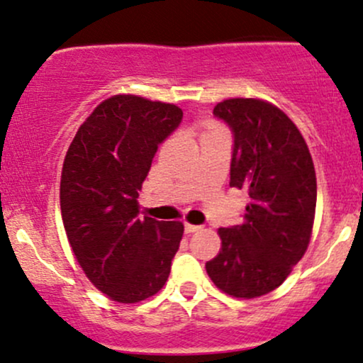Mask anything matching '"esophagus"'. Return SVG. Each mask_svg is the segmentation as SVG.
<instances>
[{
    "instance_id": "obj_1",
    "label": "esophagus",
    "mask_w": 363,
    "mask_h": 363,
    "mask_svg": "<svg viewBox=\"0 0 363 363\" xmlns=\"http://www.w3.org/2000/svg\"><path fill=\"white\" fill-rule=\"evenodd\" d=\"M197 230H201V225L185 223V232H186V233H194V232H197Z\"/></svg>"
}]
</instances>
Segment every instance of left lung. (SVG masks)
<instances>
[{"mask_svg":"<svg viewBox=\"0 0 363 363\" xmlns=\"http://www.w3.org/2000/svg\"><path fill=\"white\" fill-rule=\"evenodd\" d=\"M214 118L233 135L230 186L247 192L242 223L220 228L221 251L206 263L214 286L235 298L279 287L305 255L317 204V178L296 124L272 104L230 99Z\"/></svg>","mask_w":363,"mask_h":363,"instance_id":"left-lung-1","label":"left lung"}]
</instances>
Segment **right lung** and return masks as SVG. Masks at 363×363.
Masks as SVG:
<instances>
[{"mask_svg": "<svg viewBox=\"0 0 363 363\" xmlns=\"http://www.w3.org/2000/svg\"><path fill=\"white\" fill-rule=\"evenodd\" d=\"M182 119L173 104L116 95L81 124L65 155L60 209L69 244L93 286L114 301H143L169 277L183 225L140 218L138 190Z\"/></svg>", "mask_w": 363, "mask_h": 363, "instance_id": "right-lung-1", "label": "right lung"}]
</instances>
